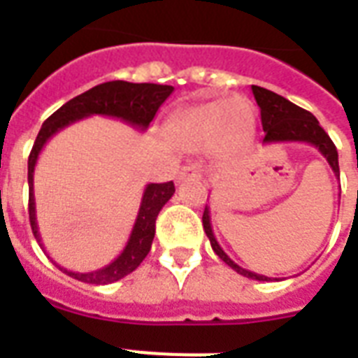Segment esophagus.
I'll return each mask as SVG.
<instances>
[{
  "label": "esophagus",
  "instance_id": "obj_1",
  "mask_svg": "<svg viewBox=\"0 0 358 358\" xmlns=\"http://www.w3.org/2000/svg\"><path fill=\"white\" fill-rule=\"evenodd\" d=\"M201 180V169L196 165H185L182 167V171L178 173V180Z\"/></svg>",
  "mask_w": 358,
  "mask_h": 358
}]
</instances>
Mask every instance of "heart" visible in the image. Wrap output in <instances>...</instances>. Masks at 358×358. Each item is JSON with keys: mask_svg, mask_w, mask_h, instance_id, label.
Returning a JSON list of instances; mask_svg holds the SVG:
<instances>
[{"mask_svg": "<svg viewBox=\"0 0 358 358\" xmlns=\"http://www.w3.org/2000/svg\"><path fill=\"white\" fill-rule=\"evenodd\" d=\"M169 135L185 152L210 148L215 157H230L249 145L255 135V111L243 98L213 100L191 106L173 119Z\"/></svg>", "mask_w": 358, "mask_h": 358, "instance_id": "obj_1", "label": "heart"}]
</instances>
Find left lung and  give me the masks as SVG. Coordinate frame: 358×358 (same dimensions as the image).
I'll return each mask as SVG.
<instances>
[{"label":"left lung","instance_id":"1","mask_svg":"<svg viewBox=\"0 0 358 358\" xmlns=\"http://www.w3.org/2000/svg\"><path fill=\"white\" fill-rule=\"evenodd\" d=\"M252 94L255 100L260 108V117H262V128L266 131L262 143H308V145L316 146L320 154L329 162L331 169L336 178H340V169H338V152L336 146L331 141L325 129L320 126L317 119L312 113L305 111L299 106H295L284 96L277 94V92L267 91L264 87L252 85ZM202 227L206 232L210 243H212L213 252L221 258V260L230 266L234 271L239 275H243L252 280H271L266 275H258L255 271L243 269L239 267L232 258H230L221 245L217 243V239L213 236L212 230V219H210V206L206 204L204 213H202Z\"/></svg>","mask_w":358,"mask_h":358}]
</instances>
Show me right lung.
Masks as SVG:
<instances>
[{"label":"right lung","instance_id":"1","mask_svg":"<svg viewBox=\"0 0 358 358\" xmlns=\"http://www.w3.org/2000/svg\"><path fill=\"white\" fill-rule=\"evenodd\" d=\"M174 87L171 85H156V83H128V81H108L102 85L89 89L80 96L72 98L69 102L48 117L46 122L42 124L41 131L36 135L35 145L29 154L27 162V182H29V221L31 230L35 234L36 241L44 249L42 238L38 234V224H36V208H35V187H33V173H35L36 159L42 152L44 145L52 139L53 135L64 129L70 124L78 122L81 119L92 117V115H102L119 119L122 122L134 126V128L145 131L150 126L152 119L156 117L157 109L162 103L173 94ZM174 195L173 182L165 184H148L143 191L139 212L135 219L134 229L128 238V243L117 258L106 267L94 269V271H70L66 267L59 266L57 262L52 260L55 266L69 277L81 280L87 284H111L117 282L131 271H135L139 264L145 260L148 250L152 247V239L156 234V219L162 208Z\"/></svg>","mask_w":358,"mask_h":358}]
</instances>
